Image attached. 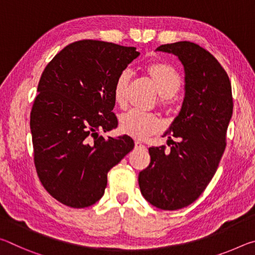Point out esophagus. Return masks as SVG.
Listing matches in <instances>:
<instances>
[{"instance_id":"obj_1","label":"esophagus","mask_w":255,"mask_h":255,"mask_svg":"<svg viewBox=\"0 0 255 255\" xmlns=\"http://www.w3.org/2000/svg\"><path fill=\"white\" fill-rule=\"evenodd\" d=\"M135 148H146V147H145L143 144L139 143V141H136V143H135Z\"/></svg>"}]
</instances>
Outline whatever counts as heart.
Instances as JSON below:
<instances>
[{
    "label": "heart",
    "mask_w": 255,
    "mask_h": 255,
    "mask_svg": "<svg viewBox=\"0 0 255 255\" xmlns=\"http://www.w3.org/2000/svg\"><path fill=\"white\" fill-rule=\"evenodd\" d=\"M145 72L162 98L164 105L165 99H170L181 88V76L175 68L167 63L155 62L145 67ZM131 73L124 70L118 75L114 85V100L119 107L127 102L128 89L130 84ZM120 131L138 140H144L148 136L156 133L162 129V123L153 115L140 114L137 111H128L119 118Z\"/></svg>",
    "instance_id": "1"
}]
</instances>
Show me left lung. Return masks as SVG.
Segmentation results:
<instances>
[{
	"label": "left lung",
	"mask_w": 255,
	"mask_h": 255,
	"mask_svg": "<svg viewBox=\"0 0 255 255\" xmlns=\"http://www.w3.org/2000/svg\"><path fill=\"white\" fill-rule=\"evenodd\" d=\"M155 50L175 55L183 65L184 98L163 135L171 149L148 148L150 163L139 172L138 183L150 205L176 210L197 200L216 173L233 115L232 86L218 60L199 45L178 41Z\"/></svg>",
	"instance_id": "left-lung-1"
}]
</instances>
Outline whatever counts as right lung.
Instances as JSON below:
<instances>
[{"label":"right lung","mask_w":255,"mask_h":255,"mask_svg":"<svg viewBox=\"0 0 255 255\" xmlns=\"http://www.w3.org/2000/svg\"><path fill=\"white\" fill-rule=\"evenodd\" d=\"M139 54L136 47L80 40L42 72L30 115L34 165L42 185L62 204H96L108 172L133 148L129 136L106 139L98 130L117 127L115 82Z\"/></svg>","instance_id":"1"}]
</instances>
